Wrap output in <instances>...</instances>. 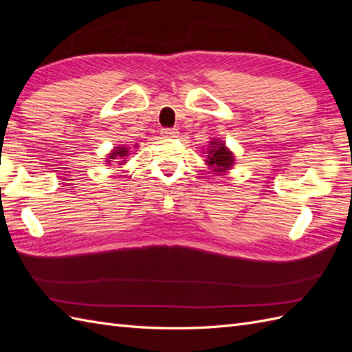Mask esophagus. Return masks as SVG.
I'll return each mask as SVG.
<instances>
[{
    "label": "esophagus",
    "instance_id": "esophagus-1",
    "mask_svg": "<svg viewBox=\"0 0 352 352\" xmlns=\"http://www.w3.org/2000/svg\"><path fill=\"white\" fill-rule=\"evenodd\" d=\"M177 129H163L162 131V136L164 138H176L177 136Z\"/></svg>",
    "mask_w": 352,
    "mask_h": 352
}]
</instances>
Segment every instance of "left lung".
<instances>
[{
    "label": "left lung",
    "instance_id": "left-lung-1",
    "mask_svg": "<svg viewBox=\"0 0 352 352\" xmlns=\"http://www.w3.org/2000/svg\"><path fill=\"white\" fill-rule=\"evenodd\" d=\"M204 153V151H202ZM206 154V164L210 167L211 172L216 175H225L235 164V154H233L226 146L225 141L212 140L207 146Z\"/></svg>",
    "mask_w": 352,
    "mask_h": 352
}]
</instances>
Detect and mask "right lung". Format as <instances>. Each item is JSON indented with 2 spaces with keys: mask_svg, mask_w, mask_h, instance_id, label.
Instances as JSON below:
<instances>
[{
  "mask_svg": "<svg viewBox=\"0 0 352 352\" xmlns=\"http://www.w3.org/2000/svg\"><path fill=\"white\" fill-rule=\"evenodd\" d=\"M138 148V145H135L133 146V150H136ZM132 148L131 146H126V145H119V146H114L113 150L109 153V155L105 157V164H111L113 162L116 163V164H119V166H123L126 162H127V155H129L131 153H133V151H131Z\"/></svg>",
  "mask_w": 352,
  "mask_h": 352,
  "instance_id": "add662e5",
  "label": "right lung"
}]
</instances>
